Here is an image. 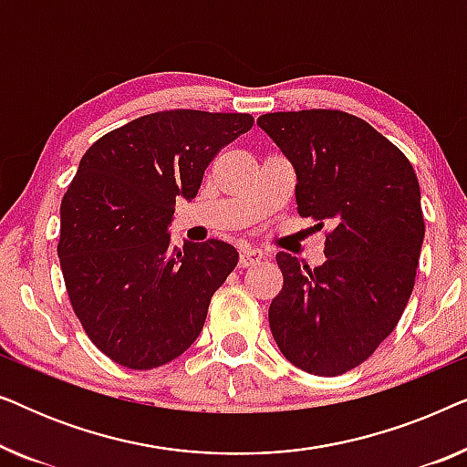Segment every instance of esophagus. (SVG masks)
<instances>
[{"instance_id":"1","label":"esophagus","mask_w":467,"mask_h":467,"mask_svg":"<svg viewBox=\"0 0 467 467\" xmlns=\"http://www.w3.org/2000/svg\"><path fill=\"white\" fill-rule=\"evenodd\" d=\"M261 259H265V253L261 251V248L244 246V248H242V251H240V265H242V267H248V265L259 264Z\"/></svg>"}]
</instances>
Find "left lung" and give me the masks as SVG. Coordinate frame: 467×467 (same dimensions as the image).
Returning a JSON list of instances; mask_svg holds the SVG:
<instances>
[{
    "instance_id": "left-lung-1",
    "label": "left lung",
    "mask_w": 467,
    "mask_h": 467,
    "mask_svg": "<svg viewBox=\"0 0 467 467\" xmlns=\"http://www.w3.org/2000/svg\"><path fill=\"white\" fill-rule=\"evenodd\" d=\"M257 125L296 170L299 216L331 223L323 265L276 254L285 283L270 304L272 336L304 372L344 374L379 348L410 299L425 235L417 174L353 114L270 112Z\"/></svg>"
}]
</instances>
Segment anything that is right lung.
<instances>
[{
	"label": "right lung",
	"instance_id": "1",
	"mask_svg": "<svg viewBox=\"0 0 467 467\" xmlns=\"http://www.w3.org/2000/svg\"><path fill=\"white\" fill-rule=\"evenodd\" d=\"M251 114L165 110L101 136L61 202L59 253L76 317L106 357L152 369L197 340L214 291L238 265L221 240L171 248L178 197L193 200Z\"/></svg>",
	"mask_w": 467,
	"mask_h": 467
}]
</instances>
